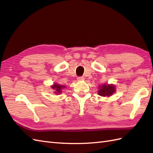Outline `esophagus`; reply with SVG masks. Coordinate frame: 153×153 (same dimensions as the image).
Listing matches in <instances>:
<instances>
[{
  "label": "esophagus",
  "mask_w": 153,
  "mask_h": 153,
  "mask_svg": "<svg viewBox=\"0 0 153 153\" xmlns=\"http://www.w3.org/2000/svg\"><path fill=\"white\" fill-rule=\"evenodd\" d=\"M84 80V77H83V76H79L77 78V80H78V81H82Z\"/></svg>",
  "instance_id": "1"
}]
</instances>
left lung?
<instances>
[{
    "label": "left lung",
    "mask_w": 153,
    "mask_h": 153,
    "mask_svg": "<svg viewBox=\"0 0 153 153\" xmlns=\"http://www.w3.org/2000/svg\"><path fill=\"white\" fill-rule=\"evenodd\" d=\"M98 94L103 97L111 96L115 91H116L115 85L108 84L107 83H105V84H103V85H100L98 87Z\"/></svg>",
    "instance_id": "obj_1"
}]
</instances>
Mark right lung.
Segmentation results:
<instances>
[{
	"label": "right lung",
	"mask_w": 153,
	"mask_h": 153,
	"mask_svg": "<svg viewBox=\"0 0 153 153\" xmlns=\"http://www.w3.org/2000/svg\"><path fill=\"white\" fill-rule=\"evenodd\" d=\"M66 87L65 85H59L58 84H55V83H54V84L51 85V88L54 91V93L55 94H60L62 93V89H64V88Z\"/></svg>",
	"instance_id": "add662e5"
}]
</instances>
